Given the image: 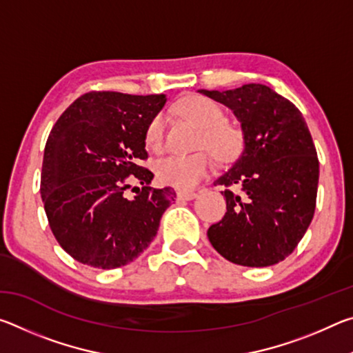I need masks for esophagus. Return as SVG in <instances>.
I'll list each match as a JSON object with an SVG mask.
<instances>
[{
    "label": "esophagus",
    "mask_w": 353,
    "mask_h": 353,
    "mask_svg": "<svg viewBox=\"0 0 353 353\" xmlns=\"http://www.w3.org/2000/svg\"><path fill=\"white\" fill-rule=\"evenodd\" d=\"M196 196L193 191H177V201H193Z\"/></svg>",
    "instance_id": "34e87169"
}]
</instances>
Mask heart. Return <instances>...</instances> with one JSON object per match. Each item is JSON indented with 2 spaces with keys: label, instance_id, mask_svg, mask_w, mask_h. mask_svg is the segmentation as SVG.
I'll return each mask as SVG.
<instances>
[{
  "label": "heart",
  "instance_id": "obj_1",
  "mask_svg": "<svg viewBox=\"0 0 353 353\" xmlns=\"http://www.w3.org/2000/svg\"><path fill=\"white\" fill-rule=\"evenodd\" d=\"M179 112L201 129L199 146H205L218 160H229L240 148V132L225 123L223 109L213 101L193 97L179 105ZM165 118L157 115L146 129V145L159 151L163 145ZM212 168L207 152L191 155H166L155 162V176L159 182L177 190H193Z\"/></svg>",
  "mask_w": 353,
  "mask_h": 353
}]
</instances>
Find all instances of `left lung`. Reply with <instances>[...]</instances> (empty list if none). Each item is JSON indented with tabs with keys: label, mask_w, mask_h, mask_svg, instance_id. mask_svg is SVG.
Here are the masks:
<instances>
[{
	"label": "left lung",
	"mask_w": 353,
	"mask_h": 353,
	"mask_svg": "<svg viewBox=\"0 0 353 353\" xmlns=\"http://www.w3.org/2000/svg\"><path fill=\"white\" fill-rule=\"evenodd\" d=\"M234 112L243 151L214 185L227 202L208 240L235 265L265 268L285 260L312 223L319 160L297 107L261 83L234 90H199Z\"/></svg>",
	"instance_id": "left-lung-1"
}]
</instances>
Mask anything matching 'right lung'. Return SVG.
Listing matches in <instances>:
<instances>
[{
  "label": "right lung",
  "instance_id": "obj_1",
  "mask_svg": "<svg viewBox=\"0 0 353 353\" xmlns=\"http://www.w3.org/2000/svg\"><path fill=\"white\" fill-rule=\"evenodd\" d=\"M165 103V94L90 92L51 129L41 201L57 243L79 263L115 270L135 260L157 235L176 193L152 188L154 174L140 160L148 159L146 129ZM132 181L142 188L128 199Z\"/></svg>",
  "mask_w": 353,
  "mask_h": 353
}]
</instances>
